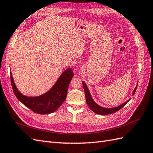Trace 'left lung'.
Returning a JSON list of instances; mask_svg holds the SVG:
<instances>
[{
	"label": "left lung",
	"instance_id": "8db88e82",
	"mask_svg": "<svg viewBox=\"0 0 153 153\" xmlns=\"http://www.w3.org/2000/svg\"><path fill=\"white\" fill-rule=\"evenodd\" d=\"M82 86H83V88L85 90V97H86V101L87 104H88V106L90 107V108L92 110L94 113H97V114L99 115H110L111 114V113H115L118 111H119L121 108H123L126 104L128 103V102H129L130 101V99H129L127 102H126L123 104H122L121 105L117 106L116 108H104L102 107L99 106V105H97L94 101L92 98H91L90 94L89 92V90L87 88V86L86 85V84L85 82L82 81ZM137 87L135 88V89L133 91V95H134L135 91H136Z\"/></svg>",
	"mask_w": 153,
	"mask_h": 153
}]
</instances>
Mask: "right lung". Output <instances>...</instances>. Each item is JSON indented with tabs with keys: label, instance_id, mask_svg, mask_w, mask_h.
<instances>
[{
	"label": "right lung",
	"instance_id": "1",
	"mask_svg": "<svg viewBox=\"0 0 153 153\" xmlns=\"http://www.w3.org/2000/svg\"><path fill=\"white\" fill-rule=\"evenodd\" d=\"M74 76L72 68L65 71L52 88L39 97H29L23 95L16 88L11 73L10 79L13 92L19 101L30 110L39 114H49L55 111L67 97L68 88Z\"/></svg>",
	"mask_w": 153,
	"mask_h": 153
}]
</instances>
